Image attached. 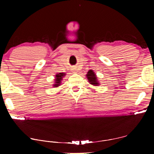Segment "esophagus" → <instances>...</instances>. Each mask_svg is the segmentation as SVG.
Returning a JSON list of instances; mask_svg holds the SVG:
<instances>
[{"label":"esophagus","mask_w":154,"mask_h":154,"mask_svg":"<svg viewBox=\"0 0 154 154\" xmlns=\"http://www.w3.org/2000/svg\"><path fill=\"white\" fill-rule=\"evenodd\" d=\"M73 70H75V69H73Z\"/></svg>","instance_id":"obj_1"}]
</instances>
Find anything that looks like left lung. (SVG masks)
Wrapping results in <instances>:
<instances>
[{"label": "left lung", "mask_w": 154, "mask_h": 154, "mask_svg": "<svg viewBox=\"0 0 154 154\" xmlns=\"http://www.w3.org/2000/svg\"><path fill=\"white\" fill-rule=\"evenodd\" d=\"M86 77H87L88 81H89V83L94 86H99L100 85V82L98 81V78L94 72L93 70L90 69L88 71V72L86 74Z\"/></svg>", "instance_id": "obj_1"}]
</instances>
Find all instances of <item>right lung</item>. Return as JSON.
<instances>
[{
    "instance_id": "add662e5",
    "label": "right lung",
    "mask_w": 154,
    "mask_h": 154,
    "mask_svg": "<svg viewBox=\"0 0 154 154\" xmlns=\"http://www.w3.org/2000/svg\"><path fill=\"white\" fill-rule=\"evenodd\" d=\"M66 75L64 73H57L55 75V78H54V82L53 84L54 88H57L59 86H60L61 83H62V81L63 77H64V75Z\"/></svg>"
}]
</instances>
